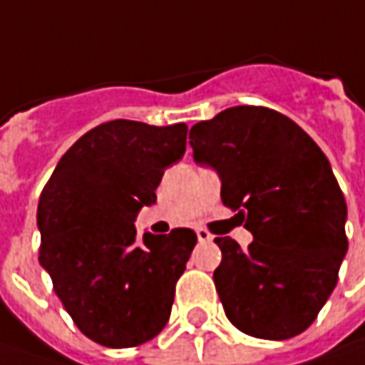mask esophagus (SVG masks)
<instances>
[{"mask_svg": "<svg viewBox=\"0 0 365 365\" xmlns=\"http://www.w3.org/2000/svg\"><path fill=\"white\" fill-rule=\"evenodd\" d=\"M196 235H198L200 243H208V241H212V235H210V230L198 229L196 230Z\"/></svg>", "mask_w": 365, "mask_h": 365, "instance_id": "1", "label": "esophagus"}]
</instances>
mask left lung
I'll list each match as a JSON object with an SVG mask.
<instances>
[{
	"label": "left lung",
	"mask_w": 365,
	"mask_h": 365,
	"mask_svg": "<svg viewBox=\"0 0 365 365\" xmlns=\"http://www.w3.org/2000/svg\"><path fill=\"white\" fill-rule=\"evenodd\" d=\"M196 163L220 175L222 204L245 222V251L216 237V292L229 321L251 337L307 331L337 286L347 251V206L325 153L294 120L235 106L192 126Z\"/></svg>",
	"instance_id": "obj_1"
}]
</instances>
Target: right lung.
<instances>
[{
	"instance_id": "obj_1",
	"label": "right lung",
	"mask_w": 365,
	"mask_h": 365,
	"mask_svg": "<svg viewBox=\"0 0 365 365\" xmlns=\"http://www.w3.org/2000/svg\"><path fill=\"white\" fill-rule=\"evenodd\" d=\"M187 126L112 120L65 153L38 200V262L77 329L103 347H135L169 321L198 237L136 235L135 218L185 151Z\"/></svg>"
}]
</instances>
